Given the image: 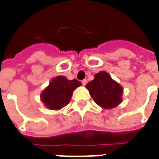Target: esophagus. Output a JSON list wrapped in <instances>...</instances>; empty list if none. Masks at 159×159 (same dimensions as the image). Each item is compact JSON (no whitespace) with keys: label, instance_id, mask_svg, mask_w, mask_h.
Instances as JSON below:
<instances>
[{"label":"esophagus","instance_id":"34e87169","mask_svg":"<svg viewBox=\"0 0 159 159\" xmlns=\"http://www.w3.org/2000/svg\"><path fill=\"white\" fill-rule=\"evenodd\" d=\"M81 82H82V84H83V85H85L86 84H87V80H83Z\"/></svg>","mask_w":159,"mask_h":159}]
</instances>
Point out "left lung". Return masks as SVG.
I'll return each mask as SVG.
<instances>
[{"label":"left lung","mask_w":159,"mask_h":159,"mask_svg":"<svg viewBox=\"0 0 159 159\" xmlns=\"http://www.w3.org/2000/svg\"><path fill=\"white\" fill-rule=\"evenodd\" d=\"M94 102L104 109H112L122 102L123 88L105 71H100L86 84Z\"/></svg>","instance_id":"obj_1"}]
</instances>
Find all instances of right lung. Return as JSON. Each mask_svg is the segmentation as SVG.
<instances>
[{
    "mask_svg": "<svg viewBox=\"0 0 159 159\" xmlns=\"http://www.w3.org/2000/svg\"><path fill=\"white\" fill-rule=\"evenodd\" d=\"M82 84L76 79L69 80L64 76H57L43 91L40 99L50 109H60L70 103L73 91Z\"/></svg>",
    "mask_w": 159,
    "mask_h": 159,
    "instance_id": "obj_1",
    "label": "right lung"
}]
</instances>
